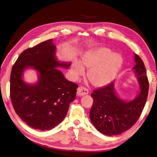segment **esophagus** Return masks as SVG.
<instances>
[{
    "label": "esophagus",
    "instance_id": "1",
    "mask_svg": "<svg viewBox=\"0 0 157 157\" xmlns=\"http://www.w3.org/2000/svg\"><path fill=\"white\" fill-rule=\"evenodd\" d=\"M89 94V91L87 89L80 86L78 89V91H77V95L78 96H82L84 95H87Z\"/></svg>",
    "mask_w": 157,
    "mask_h": 157
}]
</instances>
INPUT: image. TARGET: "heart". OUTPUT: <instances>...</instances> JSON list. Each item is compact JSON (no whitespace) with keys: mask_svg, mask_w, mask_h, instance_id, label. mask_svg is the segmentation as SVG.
<instances>
[{"mask_svg":"<svg viewBox=\"0 0 157 157\" xmlns=\"http://www.w3.org/2000/svg\"><path fill=\"white\" fill-rule=\"evenodd\" d=\"M122 64V59L107 47H99L86 52L81 61H75L71 66V75L73 80L84 73V68H90L87 78L95 86H104L115 78Z\"/></svg>","mask_w":157,"mask_h":157,"instance_id":"b5f03b06","label":"heart"}]
</instances>
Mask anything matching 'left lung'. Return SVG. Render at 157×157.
<instances>
[{"mask_svg": "<svg viewBox=\"0 0 157 157\" xmlns=\"http://www.w3.org/2000/svg\"><path fill=\"white\" fill-rule=\"evenodd\" d=\"M135 66L132 68L137 78L139 90L135 98H121L115 89V82L94 91V103L89 113L92 124L99 132L116 136L125 132L136 123L146 103L149 82L143 61L134 54Z\"/></svg>", "mask_w": 157, "mask_h": 157, "instance_id": "obj_1", "label": "left lung"}]
</instances>
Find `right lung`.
Masks as SVG:
<instances>
[{"instance_id": "right-lung-1", "label": "right lung", "mask_w": 157, "mask_h": 157, "mask_svg": "<svg viewBox=\"0 0 157 157\" xmlns=\"http://www.w3.org/2000/svg\"><path fill=\"white\" fill-rule=\"evenodd\" d=\"M56 52L53 40L44 41L22 52L11 71L10 98L14 111L29 126L41 131L51 130L63 121L78 87L57 68L68 69L71 63L59 61ZM28 69L36 71L38 80L35 83L24 81Z\"/></svg>"}]
</instances>
